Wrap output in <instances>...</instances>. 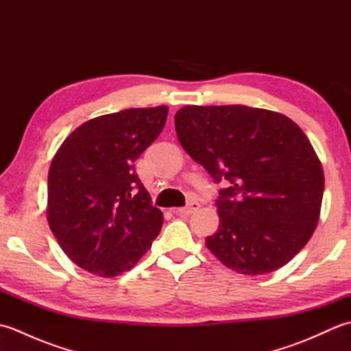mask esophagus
<instances>
[{
	"instance_id": "esophagus-1",
	"label": "esophagus",
	"mask_w": 351,
	"mask_h": 351,
	"mask_svg": "<svg viewBox=\"0 0 351 351\" xmlns=\"http://www.w3.org/2000/svg\"><path fill=\"white\" fill-rule=\"evenodd\" d=\"M199 206H200V205H199L197 202H190L187 206L178 208V210H173V213H175V214H180V215H190V214H193L195 211H197Z\"/></svg>"
}]
</instances>
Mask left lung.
I'll list each match as a JSON object with an SVG mask.
<instances>
[{"label":"left lung","instance_id":"1","mask_svg":"<svg viewBox=\"0 0 351 351\" xmlns=\"http://www.w3.org/2000/svg\"><path fill=\"white\" fill-rule=\"evenodd\" d=\"M180 143L215 184L220 226L206 247L234 271L258 276L289 263L314 234L324 173L304 132L274 111L187 106Z\"/></svg>","mask_w":351,"mask_h":351}]
</instances>
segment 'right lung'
Here are the masks:
<instances>
[{
    "label": "right lung",
    "mask_w": 351,
    "mask_h": 351,
    "mask_svg": "<svg viewBox=\"0 0 351 351\" xmlns=\"http://www.w3.org/2000/svg\"><path fill=\"white\" fill-rule=\"evenodd\" d=\"M169 108H130L87 121L63 141L48 173V223L86 271L130 270L158 237L162 213L134 170L160 136Z\"/></svg>",
    "instance_id": "add662e5"
}]
</instances>
